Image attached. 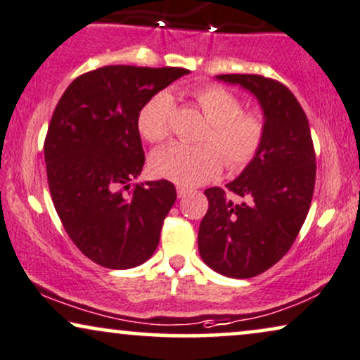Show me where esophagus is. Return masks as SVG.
Returning a JSON list of instances; mask_svg holds the SVG:
<instances>
[{"instance_id":"1","label":"esophagus","mask_w":360,"mask_h":360,"mask_svg":"<svg viewBox=\"0 0 360 360\" xmlns=\"http://www.w3.org/2000/svg\"><path fill=\"white\" fill-rule=\"evenodd\" d=\"M186 193H188V188H185V186H181V185H176V195H179L180 198L185 197Z\"/></svg>"}]
</instances>
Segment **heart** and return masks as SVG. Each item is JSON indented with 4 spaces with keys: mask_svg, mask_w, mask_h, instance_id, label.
<instances>
[{
    "mask_svg": "<svg viewBox=\"0 0 360 360\" xmlns=\"http://www.w3.org/2000/svg\"><path fill=\"white\" fill-rule=\"evenodd\" d=\"M195 102L210 120L212 129L203 146L172 143L150 157L153 175L179 185L195 186L220 174L225 158L230 170H241L259 152L264 137V122L256 114H241V104L231 92L218 86L195 91ZM174 99L169 92H158L139 112L137 127L143 139L160 143L170 135Z\"/></svg>",
    "mask_w": 360,
    "mask_h": 360,
    "instance_id": "b5f03b06",
    "label": "heart"
}]
</instances>
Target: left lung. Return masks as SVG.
I'll use <instances>...</instances> for the list:
<instances>
[{
    "label": "left lung",
    "mask_w": 360,
    "mask_h": 360,
    "mask_svg": "<svg viewBox=\"0 0 360 360\" xmlns=\"http://www.w3.org/2000/svg\"><path fill=\"white\" fill-rule=\"evenodd\" d=\"M240 86L263 112L259 152L226 188L205 190L208 212L200 223L198 251L205 264L228 278L258 276L276 264L296 240L316 181V155L307 117L292 92L256 74H221Z\"/></svg>",
    "instance_id": "8db88e82"
}]
</instances>
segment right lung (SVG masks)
Here are the masks:
<instances>
[{"mask_svg": "<svg viewBox=\"0 0 360 360\" xmlns=\"http://www.w3.org/2000/svg\"><path fill=\"white\" fill-rule=\"evenodd\" d=\"M185 74L105 66L74 79L56 105L44 142L51 197L74 245L104 268H135L155 253L175 186L158 180L124 188L146 162L140 109Z\"/></svg>", "mask_w": 360, "mask_h": 360, "instance_id": "obj_1", "label": "right lung"}]
</instances>
